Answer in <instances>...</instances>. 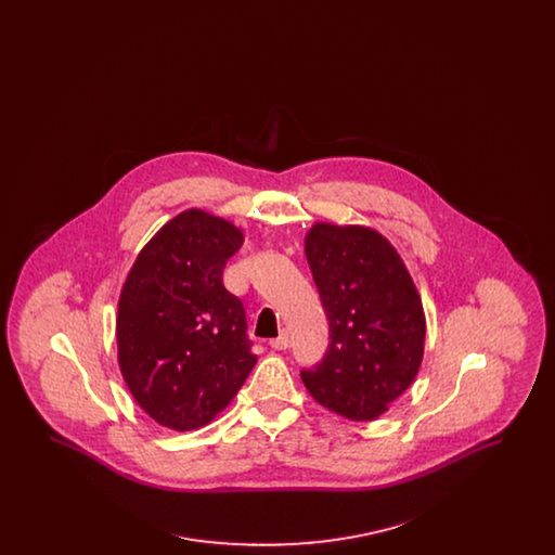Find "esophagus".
Returning <instances> with one entry per match:
<instances>
[{
  "label": "esophagus",
  "mask_w": 555,
  "mask_h": 555,
  "mask_svg": "<svg viewBox=\"0 0 555 555\" xmlns=\"http://www.w3.org/2000/svg\"><path fill=\"white\" fill-rule=\"evenodd\" d=\"M270 347L272 349H287L289 347V331H281V335L270 341Z\"/></svg>",
  "instance_id": "esophagus-1"
}]
</instances>
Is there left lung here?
Listing matches in <instances>:
<instances>
[{"label": "left lung", "mask_w": 555, "mask_h": 555, "mask_svg": "<svg viewBox=\"0 0 555 555\" xmlns=\"http://www.w3.org/2000/svg\"><path fill=\"white\" fill-rule=\"evenodd\" d=\"M306 258L331 341L301 378L324 408L349 421H374L421 369V295L396 247L366 227H312Z\"/></svg>", "instance_id": "1"}]
</instances>
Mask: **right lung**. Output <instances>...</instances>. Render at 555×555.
I'll return each mask as SVG.
<instances>
[{"instance_id": "1", "label": "right lung", "mask_w": 555, "mask_h": 555, "mask_svg": "<svg viewBox=\"0 0 555 555\" xmlns=\"http://www.w3.org/2000/svg\"><path fill=\"white\" fill-rule=\"evenodd\" d=\"M241 245L231 222L183 211L143 247L120 293L122 376L137 403L168 428L210 423L258 362L243 301L222 283Z\"/></svg>"}]
</instances>
